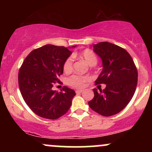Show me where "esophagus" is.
Here are the masks:
<instances>
[{
  "instance_id": "1",
  "label": "esophagus",
  "mask_w": 152,
  "mask_h": 152,
  "mask_svg": "<svg viewBox=\"0 0 152 152\" xmlns=\"http://www.w3.org/2000/svg\"><path fill=\"white\" fill-rule=\"evenodd\" d=\"M83 92V90H76V94H81Z\"/></svg>"
}]
</instances>
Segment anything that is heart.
I'll return each mask as SVG.
<instances>
[{"label": "heart", "instance_id": "b5f03b06", "mask_svg": "<svg viewBox=\"0 0 152 152\" xmlns=\"http://www.w3.org/2000/svg\"><path fill=\"white\" fill-rule=\"evenodd\" d=\"M76 54H74V56H76ZM80 58L84 60L88 65L91 66H95L97 64L98 59L96 56L91 50L86 49L79 54ZM64 70L66 73H70L73 70V58L69 57L65 61L64 64ZM88 76H82L78 75H74L69 78V83L72 86L76 88H82L84 86L85 82L88 81Z\"/></svg>", "mask_w": 152, "mask_h": 152}]
</instances>
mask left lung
<instances>
[{"label": "left lung", "instance_id": "8db88e82", "mask_svg": "<svg viewBox=\"0 0 152 152\" xmlns=\"http://www.w3.org/2000/svg\"><path fill=\"white\" fill-rule=\"evenodd\" d=\"M91 46L103 66L95 83L105 84L106 88L100 92L94 88V97L88 106L102 116H113L124 109L133 97L137 85V68L129 53L121 47L109 42Z\"/></svg>", "mask_w": 152, "mask_h": 152}]
</instances>
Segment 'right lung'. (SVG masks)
I'll return each mask as SVG.
<instances>
[{
  "label": "right lung",
  "mask_w": 152,
  "mask_h": 152,
  "mask_svg": "<svg viewBox=\"0 0 152 152\" xmlns=\"http://www.w3.org/2000/svg\"><path fill=\"white\" fill-rule=\"evenodd\" d=\"M71 53L64 46L48 44L32 50L23 63L18 73L19 88L26 104L38 116L56 119L70 109L74 91L64 86L58 92L53 86L59 81L64 62Z\"/></svg>",
  "instance_id": "1"
}]
</instances>
